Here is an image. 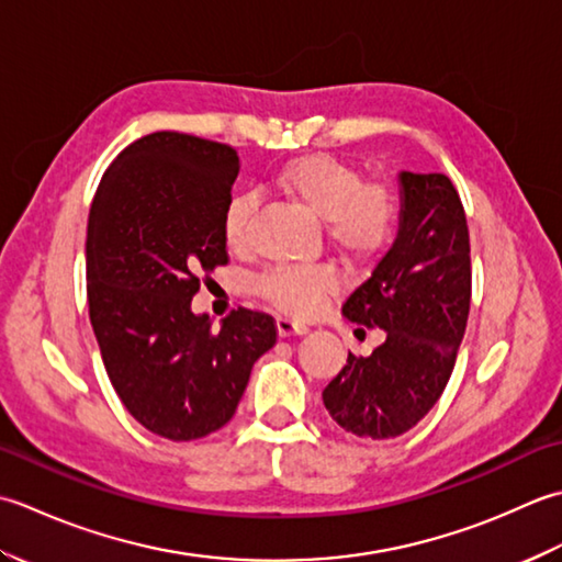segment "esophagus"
<instances>
[{"label":"esophagus","mask_w":562,"mask_h":562,"mask_svg":"<svg viewBox=\"0 0 562 562\" xmlns=\"http://www.w3.org/2000/svg\"><path fill=\"white\" fill-rule=\"evenodd\" d=\"M277 331L279 337H301L307 331V327L303 323H295V319L289 317H277Z\"/></svg>","instance_id":"esophagus-1"}]
</instances>
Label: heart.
Returning <instances> with one entry per match:
<instances>
[{
  "mask_svg": "<svg viewBox=\"0 0 562 562\" xmlns=\"http://www.w3.org/2000/svg\"><path fill=\"white\" fill-rule=\"evenodd\" d=\"M271 184L285 199L301 203L323 217L327 243L349 267L378 259L393 243L400 203L383 181H361L357 167L327 153L297 155L277 167ZM255 201L235 196L223 211V239L227 249L243 251L249 245ZM335 277L323 267H277L257 281V293L277 311L295 317L315 315L335 291Z\"/></svg>",
  "mask_w": 562,
  "mask_h": 562,
  "instance_id": "heart-1",
  "label": "heart"
}]
</instances>
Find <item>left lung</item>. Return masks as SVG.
Listing matches in <instances>:
<instances>
[{
  "label": "left lung",
  "mask_w": 562,
  "mask_h": 562,
  "mask_svg": "<svg viewBox=\"0 0 562 562\" xmlns=\"http://www.w3.org/2000/svg\"><path fill=\"white\" fill-rule=\"evenodd\" d=\"M393 247L341 313L385 341L371 357L349 353L323 391L337 425L361 439H395L427 415L449 383L471 311V237L446 175L400 171Z\"/></svg>",
  "instance_id": "8db88e82"
}]
</instances>
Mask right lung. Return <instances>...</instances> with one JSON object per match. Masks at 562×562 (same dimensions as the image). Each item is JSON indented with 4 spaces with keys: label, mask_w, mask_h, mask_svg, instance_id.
Listing matches in <instances>:
<instances>
[{
    "label": "right lung",
    "mask_w": 562,
    "mask_h": 562,
    "mask_svg": "<svg viewBox=\"0 0 562 562\" xmlns=\"http://www.w3.org/2000/svg\"><path fill=\"white\" fill-rule=\"evenodd\" d=\"M239 171L231 145L159 131L101 177L87 225L89 319L109 381L169 441L225 427L251 366L277 345L267 313L237 307L217 331L191 297L227 265L223 211Z\"/></svg>",
    "instance_id": "right-lung-1"
}]
</instances>
